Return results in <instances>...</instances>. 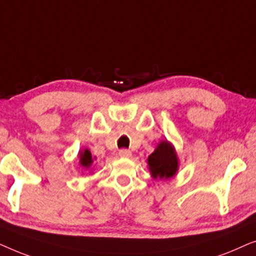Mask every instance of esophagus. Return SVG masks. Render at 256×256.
Masks as SVG:
<instances>
[{
	"instance_id": "esophagus-1",
	"label": "esophagus",
	"mask_w": 256,
	"mask_h": 256,
	"mask_svg": "<svg viewBox=\"0 0 256 256\" xmlns=\"http://www.w3.org/2000/svg\"><path fill=\"white\" fill-rule=\"evenodd\" d=\"M118 156L122 157V158H130L132 152H130V150H127V149H121L120 152H118Z\"/></svg>"
}]
</instances>
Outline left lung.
Instances as JSON below:
<instances>
[{"instance_id":"obj_1","label":"left lung","mask_w":256,"mask_h":256,"mask_svg":"<svg viewBox=\"0 0 256 256\" xmlns=\"http://www.w3.org/2000/svg\"><path fill=\"white\" fill-rule=\"evenodd\" d=\"M148 169L154 180H170L180 169V160L174 144L168 140H162L146 160Z\"/></svg>"}]
</instances>
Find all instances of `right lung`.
Segmentation results:
<instances>
[{
  "label": "right lung",
  "mask_w": 256,
  "mask_h": 256,
  "mask_svg": "<svg viewBox=\"0 0 256 256\" xmlns=\"http://www.w3.org/2000/svg\"><path fill=\"white\" fill-rule=\"evenodd\" d=\"M78 157H79V166L85 168V169L90 170L96 157L92 156V154H90V150L88 149L80 150L78 152Z\"/></svg>",
  "instance_id": "right-lung-1"
}]
</instances>
